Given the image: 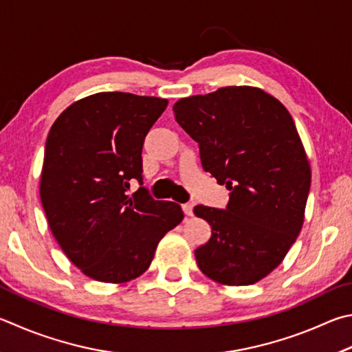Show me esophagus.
<instances>
[{
    "label": "esophagus",
    "mask_w": 352,
    "mask_h": 352,
    "mask_svg": "<svg viewBox=\"0 0 352 352\" xmlns=\"http://www.w3.org/2000/svg\"><path fill=\"white\" fill-rule=\"evenodd\" d=\"M182 208H183V212L186 214L188 217L192 215V209H194V203H192V201H189V203H184Z\"/></svg>",
    "instance_id": "1"
}]
</instances>
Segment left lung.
I'll list each match as a JSON object with an SVG mask.
<instances>
[{
  "label": "left lung",
  "instance_id": "obj_1",
  "mask_svg": "<svg viewBox=\"0 0 352 352\" xmlns=\"http://www.w3.org/2000/svg\"><path fill=\"white\" fill-rule=\"evenodd\" d=\"M201 166L231 190L226 209L198 204L212 235L195 249L214 282L245 286L282 263L303 225L311 169L291 113L257 87L228 86L174 104Z\"/></svg>",
  "mask_w": 352,
  "mask_h": 352
}]
</instances>
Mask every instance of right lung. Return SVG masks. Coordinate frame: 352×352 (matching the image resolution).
<instances>
[{
  "mask_svg": "<svg viewBox=\"0 0 352 352\" xmlns=\"http://www.w3.org/2000/svg\"><path fill=\"white\" fill-rule=\"evenodd\" d=\"M168 100L100 92L70 104L50 127L40 197L63 252L94 280L124 283L148 270L158 241L183 220L180 204L143 184V143Z\"/></svg>",
  "mask_w": 352,
  "mask_h": 352,
  "instance_id": "obj_1",
  "label": "right lung"
}]
</instances>
